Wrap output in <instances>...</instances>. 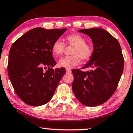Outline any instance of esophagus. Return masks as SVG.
I'll return each instance as SVG.
<instances>
[{"label": "esophagus", "mask_w": 133, "mask_h": 133, "mask_svg": "<svg viewBox=\"0 0 133 133\" xmlns=\"http://www.w3.org/2000/svg\"><path fill=\"white\" fill-rule=\"evenodd\" d=\"M71 70H70V69H66V73H71Z\"/></svg>", "instance_id": "34e87169"}]
</instances>
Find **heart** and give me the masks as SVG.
<instances>
[{
    "label": "heart",
    "mask_w": 133,
    "mask_h": 133,
    "mask_svg": "<svg viewBox=\"0 0 133 133\" xmlns=\"http://www.w3.org/2000/svg\"><path fill=\"white\" fill-rule=\"evenodd\" d=\"M68 44L73 45L71 54L73 55L63 57L58 60V66L66 69H71L78 65L82 60L86 61L91 58L92 54V49L88 44L86 43L84 37L80 34H73L66 37ZM65 45L60 39H57L52 47V53L58 57L62 55Z\"/></svg>",
    "instance_id": "1"
}]
</instances>
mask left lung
Masks as SVG:
<instances>
[{
    "mask_svg": "<svg viewBox=\"0 0 133 133\" xmlns=\"http://www.w3.org/2000/svg\"><path fill=\"white\" fill-rule=\"evenodd\" d=\"M89 36L94 51L82 69L72 70L74 81L72 89L81 104L96 107L107 101L117 89L123 71L124 59L117 39L101 28L79 29Z\"/></svg>",
    "mask_w": 133,
    "mask_h": 133,
    "instance_id": "obj_1",
    "label": "left lung"
}]
</instances>
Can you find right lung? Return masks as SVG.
<instances>
[{
    "mask_svg": "<svg viewBox=\"0 0 133 133\" xmlns=\"http://www.w3.org/2000/svg\"><path fill=\"white\" fill-rule=\"evenodd\" d=\"M66 30L36 28L23 34L11 45L8 74L16 94L25 104L40 106L51 100L65 68L54 70V42ZM44 69H47L44 71Z\"/></svg>",
    "mask_w": 133,
    "mask_h": 133,
    "instance_id": "obj_1",
    "label": "right lung"
}]
</instances>
